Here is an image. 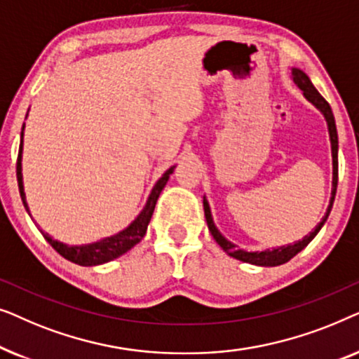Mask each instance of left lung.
I'll return each mask as SVG.
<instances>
[{"mask_svg":"<svg viewBox=\"0 0 359 359\" xmlns=\"http://www.w3.org/2000/svg\"><path fill=\"white\" fill-rule=\"evenodd\" d=\"M292 81L296 83V85L304 91V96H306V100L311 101L312 104L322 112L323 117H325V121H327L328 134H330L332 161H333L332 198H330V204H328L327 212H325V215H323V219L320 220V222L317 224V227L313 229L311 233L306 235V237H304L302 240H299V242L292 243V245H286V247H278V248H273V250H263V252H245V250L237 248V245L229 242V240L219 232L217 227H215L214 220H212V214H210L208 199L204 198V214H205V220H208L209 232L212 233L214 240L220 245V248H222L227 255H230V257L240 259V262L258 264V266H278V264L287 263L292 257H296V255L301 252V250L306 248L307 245L312 242V238L318 233V230L323 227V224H325V220L328 219V214H330V210H332L333 201H335L337 184H338V134H337L335 117H333L332 107L325 100H323V96L316 90V86L312 85V81L309 80V76L302 70H299V68H292Z\"/></svg>","mask_w":359,"mask_h":359,"instance_id":"obj_1","label":"left lung"}]
</instances>
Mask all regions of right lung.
<instances>
[{"label":"right lung","instance_id":"right-lung-1","mask_svg":"<svg viewBox=\"0 0 359 359\" xmlns=\"http://www.w3.org/2000/svg\"><path fill=\"white\" fill-rule=\"evenodd\" d=\"M22 135H24V126H22V132H21V145H19V155H18V163H16V176H18V186H19V193H21V199L26 210L29 212V205L26 203V193H24V184H22ZM175 166H171L170 170H166L163 176L156 181V184L151 189V193L147 199L145 208L142 209V212L137 215V219L132 222L129 227L121 230L119 233L112 235V237L97 240L95 243H88V245H65L58 240H53L48 233L42 235L46 237L48 243L52 245V248L55 250L57 253H60L63 258H67L68 262L81 264V266H96V264H102L111 262V259H116L122 257V255L129 252L135 247L137 243L144 238V235L147 232V227H149V222L151 219V214L155 210V204L156 199L161 193V189L165 188L166 181H168L170 175L173 173ZM31 215V212H29Z\"/></svg>","mask_w":359,"mask_h":359}]
</instances>
